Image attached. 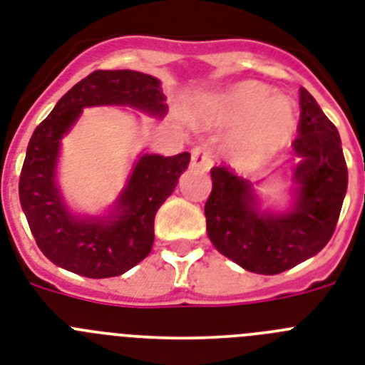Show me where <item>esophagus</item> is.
I'll list each match as a JSON object with an SVG mask.
<instances>
[{"label": "esophagus", "mask_w": 365, "mask_h": 365, "mask_svg": "<svg viewBox=\"0 0 365 365\" xmlns=\"http://www.w3.org/2000/svg\"><path fill=\"white\" fill-rule=\"evenodd\" d=\"M191 165L195 168H210L211 167V154L210 150H206L204 146H197V148L191 150Z\"/></svg>", "instance_id": "34e87169"}]
</instances>
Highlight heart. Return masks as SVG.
I'll return each instance as SVG.
<instances>
[{
  "instance_id": "heart-1",
  "label": "heart",
  "mask_w": 365,
  "mask_h": 365,
  "mask_svg": "<svg viewBox=\"0 0 365 365\" xmlns=\"http://www.w3.org/2000/svg\"><path fill=\"white\" fill-rule=\"evenodd\" d=\"M258 81L235 85L217 102V116L243 128L235 137V158L245 167H256L280 152L297 130V111L284 96Z\"/></svg>"
}]
</instances>
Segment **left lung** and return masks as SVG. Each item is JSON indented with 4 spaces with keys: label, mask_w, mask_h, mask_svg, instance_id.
<instances>
[{
    "label": "left lung",
    "mask_w": 365,
    "mask_h": 365,
    "mask_svg": "<svg viewBox=\"0 0 365 365\" xmlns=\"http://www.w3.org/2000/svg\"><path fill=\"white\" fill-rule=\"evenodd\" d=\"M299 135L293 140L299 163L292 211L274 215L259 211L249 180L228 167L211 168L206 228L222 256L258 274H278L312 258L329 243L347 192V165L336 125L304 87Z\"/></svg>",
    "instance_id": "obj_1"
}]
</instances>
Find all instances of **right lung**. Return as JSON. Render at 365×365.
Returning a JSON list of instances; mask_svg holds the SVG:
<instances>
[{"label":"right lung","mask_w":365,"mask_h":365,"mask_svg":"<svg viewBox=\"0 0 365 365\" xmlns=\"http://www.w3.org/2000/svg\"><path fill=\"white\" fill-rule=\"evenodd\" d=\"M93 106H130L159 118L167 115L165 94L154 76L135 70L88 73L33 131L18 191L33 237L46 258L81 277L109 278L130 271L150 254L155 213L178 185L191 154H145L133 167L111 215H72L55 182L57 155L64 133L83 107Z\"/></svg>","instance_id":"right-lung-1"}]
</instances>
